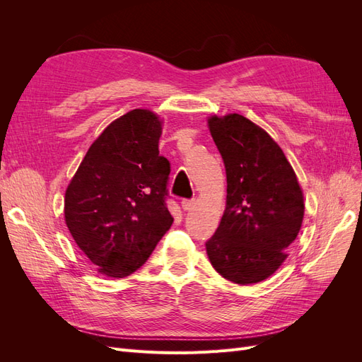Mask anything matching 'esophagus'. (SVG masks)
Wrapping results in <instances>:
<instances>
[{
  "label": "esophagus",
  "instance_id": "obj_1",
  "mask_svg": "<svg viewBox=\"0 0 362 362\" xmlns=\"http://www.w3.org/2000/svg\"><path fill=\"white\" fill-rule=\"evenodd\" d=\"M193 205H194V199H182L181 201V206H182V210H185V211L192 210Z\"/></svg>",
  "mask_w": 362,
  "mask_h": 362
}]
</instances>
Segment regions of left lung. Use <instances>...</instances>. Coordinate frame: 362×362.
<instances>
[{"label":"left lung","mask_w":362,"mask_h":362,"mask_svg":"<svg viewBox=\"0 0 362 362\" xmlns=\"http://www.w3.org/2000/svg\"><path fill=\"white\" fill-rule=\"evenodd\" d=\"M226 170V208L205 243L217 273L235 284L264 281L299 234L303 194L291 164L264 129L242 115L208 119Z\"/></svg>","instance_id":"8db88e82"}]
</instances>
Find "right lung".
<instances>
[{
  "label": "right lung",
  "instance_id": "obj_1",
  "mask_svg": "<svg viewBox=\"0 0 362 362\" xmlns=\"http://www.w3.org/2000/svg\"><path fill=\"white\" fill-rule=\"evenodd\" d=\"M161 122L131 110L108 125L87 151L64 196V218L101 273L136 272L173 223L168 210L170 164L160 156Z\"/></svg>",
  "mask_w": 362,
  "mask_h": 362
}]
</instances>
